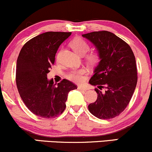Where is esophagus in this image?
Returning a JSON list of instances; mask_svg holds the SVG:
<instances>
[{
  "label": "esophagus",
  "instance_id": "obj_1",
  "mask_svg": "<svg viewBox=\"0 0 152 152\" xmlns=\"http://www.w3.org/2000/svg\"><path fill=\"white\" fill-rule=\"evenodd\" d=\"M78 89L80 91H87V88L86 87L83 86H78Z\"/></svg>",
  "mask_w": 152,
  "mask_h": 152
}]
</instances>
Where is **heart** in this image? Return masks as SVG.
I'll return each instance as SVG.
<instances>
[{
	"label": "heart",
	"instance_id": "heart-1",
	"mask_svg": "<svg viewBox=\"0 0 152 152\" xmlns=\"http://www.w3.org/2000/svg\"><path fill=\"white\" fill-rule=\"evenodd\" d=\"M71 46L73 48V49L80 55H83L89 49V45H88V42L86 40L80 37L74 38L71 41ZM86 58L89 64H94L98 62L99 57L97 53L91 52L86 56ZM85 73H86V69H83V68L72 69L66 74V78L71 81L79 83L84 80L83 75L85 74Z\"/></svg>",
	"mask_w": 152,
	"mask_h": 152
}]
</instances>
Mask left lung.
<instances>
[{"mask_svg":"<svg viewBox=\"0 0 152 152\" xmlns=\"http://www.w3.org/2000/svg\"><path fill=\"white\" fill-rule=\"evenodd\" d=\"M96 47L101 61L89 83L98 86L97 99L88 110L100 119H110L123 112L129 103L137 83L134 54L128 43L113 33L94 31L82 35Z\"/></svg>","mask_w":152,"mask_h":152,"instance_id":"obj_1","label":"left lung"}]
</instances>
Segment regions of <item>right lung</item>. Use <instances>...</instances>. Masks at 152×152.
<instances>
[{"instance_id":"obj_1","label":"right lung","mask_w":152,"mask_h":152,"mask_svg":"<svg viewBox=\"0 0 152 152\" xmlns=\"http://www.w3.org/2000/svg\"><path fill=\"white\" fill-rule=\"evenodd\" d=\"M71 34L43 33L26 42L18 55L15 72L17 88L28 109L40 117L51 118L61 114L66 109L69 92L77 88L67 79H63L57 86L53 79H47L58 47Z\"/></svg>"}]
</instances>
